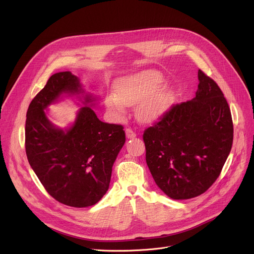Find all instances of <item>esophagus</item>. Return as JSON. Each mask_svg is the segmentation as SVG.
<instances>
[{"label":"esophagus","instance_id":"esophagus-1","mask_svg":"<svg viewBox=\"0 0 254 254\" xmlns=\"http://www.w3.org/2000/svg\"><path fill=\"white\" fill-rule=\"evenodd\" d=\"M125 132H126V136H127L128 138H133V137L136 136V133H135V132H134L133 130H132L131 128H126Z\"/></svg>","mask_w":254,"mask_h":254}]
</instances>
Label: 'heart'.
I'll use <instances>...</instances> for the list:
<instances>
[{"label": "heart", "instance_id": "heart-1", "mask_svg": "<svg viewBox=\"0 0 254 254\" xmlns=\"http://www.w3.org/2000/svg\"><path fill=\"white\" fill-rule=\"evenodd\" d=\"M165 80L155 70H144L136 74L119 79L115 95L106 97L107 110L117 119L126 115V106L136 104V116L142 122H153L171 106L174 94L171 89L161 88Z\"/></svg>", "mask_w": 254, "mask_h": 254}]
</instances>
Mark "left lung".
Instances as JSON below:
<instances>
[{
    "mask_svg": "<svg viewBox=\"0 0 254 254\" xmlns=\"http://www.w3.org/2000/svg\"><path fill=\"white\" fill-rule=\"evenodd\" d=\"M198 80L194 98L171 106L142 135L155 183L173 199L206 192L233 146V119L222 91L200 69Z\"/></svg>",
    "mask_w": 254,
    "mask_h": 254,
    "instance_id": "left-lung-1",
    "label": "left lung"
}]
</instances>
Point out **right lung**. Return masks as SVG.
Masks as SVG:
<instances>
[{
    "mask_svg": "<svg viewBox=\"0 0 254 254\" xmlns=\"http://www.w3.org/2000/svg\"><path fill=\"white\" fill-rule=\"evenodd\" d=\"M64 93H82L79 79L69 71L52 75L31 101L26 153L48 194L69 207H90L110 186L114 162L126 140L125 131L122 125L101 122L90 106L80 108L69 129L55 127L44 110ZM91 101L87 95L83 103Z\"/></svg>",
    "mask_w": 254,
    "mask_h": 254,
    "instance_id": "add662e5",
    "label": "right lung"
}]
</instances>
